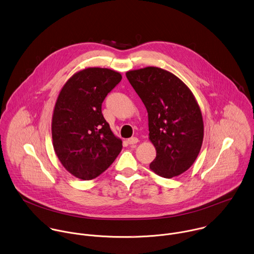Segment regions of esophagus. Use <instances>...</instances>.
I'll return each mask as SVG.
<instances>
[{"mask_svg": "<svg viewBox=\"0 0 254 254\" xmlns=\"http://www.w3.org/2000/svg\"><path fill=\"white\" fill-rule=\"evenodd\" d=\"M138 142V139L136 137H130L127 139V143L130 144V145H133V144H136Z\"/></svg>", "mask_w": 254, "mask_h": 254, "instance_id": "esophagus-1", "label": "esophagus"}]
</instances>
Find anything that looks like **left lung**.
<instances>
[{
    "mask_svg": "<svg viewBox=\"0 0 254 254\" xmlns=\"http://www.w3.org/2000/svg\"><path fill=\"white\" fill-rule=\"evenodd\" d=\"M127 78L148 113L149 139L156 149L149 168L164 178L184 173L195 162L204 137L201 110L192 92L157 67L128 71Z\"/></svg>",
    "mask_w": 254,
    "mask_h": 254,
    "instance_id": "1",
    "label": "left lung"
}]
</instances>
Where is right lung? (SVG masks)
I'll return each mask as SVG.
<instances>
[{
	"label": "right lung",
	"mask_w": 254,
	"mask_h": 254,
	"mask_svg": "<svg viewBox=\"0 0 254 254\" xmlns=\"http://www.w3.org/2000/svg\"><path fill=\"white\" fill-rule=\"evenodd\" d=\"M121 80L122 75L111 69L87 68L73 75L57 98L53 147L65 169L79 179L98 177L123 148L102 114L104 100Z\"/></svg>",
	"instance_id": "1"
}]
</instances>
